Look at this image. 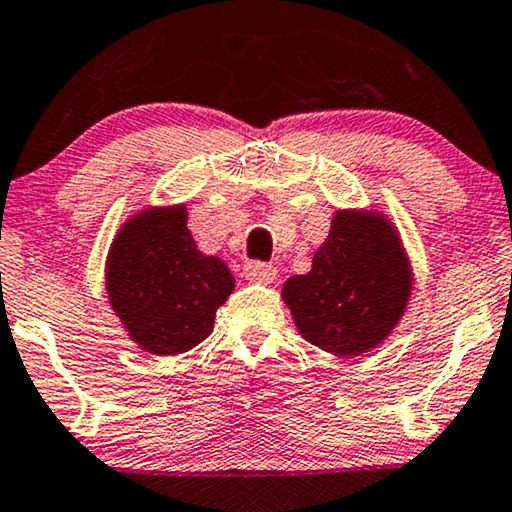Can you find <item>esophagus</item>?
<instances>
[{
  "label": "esophagus",
  "mask_w": 512,
  "mask_h": 512,
  "mask_svg": "<svg viewBox=\"0 0 512 512\" xmlns=\"http://www.w3.org/2000/svg\"><path fill=\"white\" fill-rule=\"evenodd\" d=\"M245 278L248 281H257V283H274L276 276H278V269L274 264H267V262H250L245 264Z\"/></svg>",
  "instance_id": "34e87169"
}]
</instances>
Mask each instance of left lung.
Wrapping results in <instances>:
<instances>
[{"label": "left lung", "mask_w": 512, "mask_h": 512, "mask_svg": "<svg viewBox=\"0 0 512 512\" xmlns=\"http://www.w3.org/2000/svg\"><path fill=\"white\" fill-rule=\"evenodd\" d=\"M413 269L380 210H335L312 269L283 283L297 331L335 357H359L390 338L406 312Z\"/></svg>", "instance_id": "8db88e82"}]
</instances>
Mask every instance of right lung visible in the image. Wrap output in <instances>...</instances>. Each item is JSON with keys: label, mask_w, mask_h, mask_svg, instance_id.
<instances>
[{"label": "right lung", "mask_w": 512, "mask_h": 512, "mask_svg": "<svg viewBox=\"0 0 512 512\" xmlns=\"http://www.w3.org/2000/svg\"><path fill=\"white\" fill-rule=\"evenodd\" d=\"M236 281L203 255L186 226V205L134 212L106 257V293L132 342L155 357L189 352L215 328Z\"/></svg>", "instance_id": "1"}]
</instances>
